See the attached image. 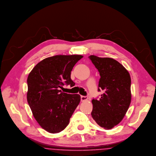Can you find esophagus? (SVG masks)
<instances>
[{
    "instance_id": "34e87169",
    "label": "esophagus",
    "mask_w": 156,
    "mask_h": 156,
    "mask_svg": "<svg viewBox=\"0 0 156 156\" xmlns=\"http://www.w3.org/2000/svg\"><path fill=\"white\" fill-rule=\"evenodd\" d=\"M88 99L87 96H81V101H87Z\"/></svg>"
}]
</instances>
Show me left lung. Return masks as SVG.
Wrapping results in <instances>:
<instances>
[{"label": "left lung", "mask_w": 156, "mask_h": 156, "mask_svg": "<svg viewBox=\"0 0 156 156\" xmlns=\"http://www.w3.org/2000/svg\"><path fill=\"white\" fill-rule=\"evenodd\" d=\"M89 58L100 74L98 91L103 92L99 100H92L91 115L100 126L110 129L124 119L131 104V76L124 67L113 58L94 55Z\"/></svg>", "instance_id": "obj_1"}]
</instances>
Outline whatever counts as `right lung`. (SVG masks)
I'll use <instances>...</instances> for the list:
<instances>
[{
  "label": "right lung",
  "instance_id": "right-lung-1",
  "mask_svg": "<svg viewBox=\"0 0 156 156\" xmlns=\"http://www.w3.org/2000/svg\"><path fill=\"white\" fill-rule=\"evenodd\" d=\"M82 55H56L37 63L27 78V98L36 121L44 130L58 133L69 125L81 101L78 94L62 92L64 85L73 87L71 71Z\"/></svg>",
  "mask_w": 156,
  "mask_h": 156
}]
</instances>
